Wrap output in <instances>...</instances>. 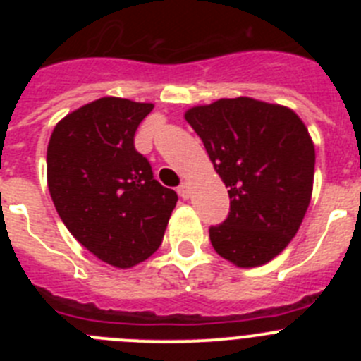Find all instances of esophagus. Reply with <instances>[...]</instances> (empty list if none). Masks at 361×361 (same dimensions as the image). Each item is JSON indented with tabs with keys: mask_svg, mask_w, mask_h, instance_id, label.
I'll use <instances>...</instances> for the list:
<instances>
[{
	"mask_svg": "<svg viewBox=\"0 0 361 361\" xmlns=\"http://www.w3.org/2000/svg\"><path fill=\"white\" fill-rule=\"evenodd\" d=\"M177 193H178V197H180V199H184V200L190 199V186H188V183L180 184V186L177 188Z\"/></svg>",
	"mask_w": 361,
	"mask_h": 361,
	"instance_id": "1",
	"label": "esophagus"
}]
</instances>
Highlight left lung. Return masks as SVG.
<instances>
[{
    "label": "left lung",
    "mask_w": 361,
    "mask_h": 361,
    "mask_svg": "<svg viewBox=\"0 0 361 361\" xmlns=\"http://www.w3.org/2000/svg\"><path fill=\"white\" fill-rule=\"evenodd\" d=\"M229 188L228 219L209 228L220 257L238 267L269 262L291 242L311 200L314 146L295 111L251 97L186 111Z\"/></svg>",
    "instance_id": "left-lung-1"
}]
</instances>
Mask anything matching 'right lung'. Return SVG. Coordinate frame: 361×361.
Wrapping results in <instances>:
<instances>
[{"instance_id":"obj_1","label":"right lung","mask_w":361,"mask_h":361,"mask_svg":"<svg viewBox=\"0 0 361 361\" xmlns=\"http://www.w3.org/2000/svg\"><path fill=\"white\" fill-rule=\"evenodd\" d=\"M152 110L149 103L101 97L59 121L47 149L50 197L66 229L121 269L159 250L178 199L153 178L133 145Z\"/></svg>"}]
</instances>
